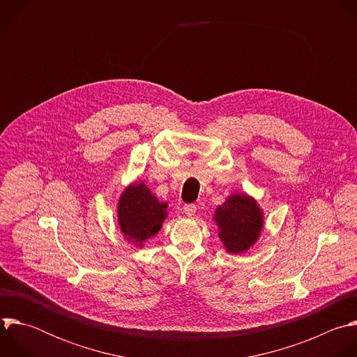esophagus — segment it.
<instances>
[{"label":"esophagus","mask_w":357,"mask_h":357,"mask_svg":"<svg viewBox=\"0 0 357 357\" xmlns=\"http://www.w3.org/2000/svg\"><path fill=\"white\" fill-rule=\"evenodd\" d=\"M195 211H197V205L195 204H185L183 206V212L185 213L187 217H192L194 213H195Z\"/></svg>","instance_id":"esophagus-1"}]
</instances>
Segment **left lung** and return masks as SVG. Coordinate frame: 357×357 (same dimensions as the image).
I'll return each instance as SVG.
<instances>
[{"mask_svg":"<svg viewBox=\"0 0 357 357\" xmlns=\"http://www.w3.org/2000/svg\"><path fill=\"white\" fill-rule=\"evenodd\" d=\"M213 220L220 227V238L229 253L248 250L263 228L260 208L245 194L229 197L217 208Z\"/></svg>","mask_w":357,"mask_h":357,"instance_id":"1","label":"left lung"}]
</instances>
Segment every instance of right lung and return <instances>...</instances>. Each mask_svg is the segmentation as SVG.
<instances>
[{"instance_id":"1","label":"right lung","mask_w":357,"mask_h":357,"mask_svg":"<svg viewBox=\"0 0 357 357\" xmlns=\"http://www.w3.org/2000/svg\"><path fill=\"white\" fill-rule=\"evenodd\" d=\"M166 208L145 184L128 187L118 204V221L123 235L142 246V242L160 231L167 215Z\"/></svg>"}]
</instances>
